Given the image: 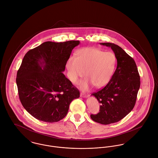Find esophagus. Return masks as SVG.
I'll return each mask as SVG.
<instances>
[{"mask_svg": "<svg viewBox=\"0 0 158 158\" xmlns=\"http://www.w3.org/2000/svg\"><path fill=\"white\" fill-rule=\"evenodd\" d=\"M80 96H81V97H82V98H87V97H88V95H86L85 94H82V93H81L80 94Z\"/></svg>", "mask_w": 158, "mask_h": 158, "instance_id": "obj_1", "label": "esophagus"}]
</instances>
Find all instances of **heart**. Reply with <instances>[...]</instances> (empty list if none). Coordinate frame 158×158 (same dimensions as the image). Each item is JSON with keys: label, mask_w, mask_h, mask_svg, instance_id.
Wrapping results in <instances>:
<instances>
[{"label": "heart", "mask_w": 158, "mask_h": 158, "mask_svg": "<svg viewBox=\"0 0 158 158\" xmlns=\"http://www.w3.org/2000/svg\"><path fill=\"white\" fill-rule=\"evenodd\" d=\"M116 62L115 56L111 52H104L95 48H84L77 51L76 57H71L68 60L66 68L69 78L74 84L85 74L87 76L81 83L82 89L86 90L92 85L102 88L110 81Z\"/></svg>", "instance_id": "b5f03b06"}]
</instances>
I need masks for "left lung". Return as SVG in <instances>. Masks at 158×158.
<instances>
[{
    "label": "left lung",
    "instance_id": "8db88e82",
    "mask_svg": "<svg viewBox=\"0 0 158 158\" xmlns=\"http://www.w3.org/2000/svg\"><path fill=\"white\" fill-rule=\"evenodd\" d=\"M100 44L111 48L117 66L109 82L92 94L100 103V109L90 117L95 122L109 125L119 122L133 109L140 85V76L134 60L122 48L110 43Z\"/></svg>",
    "mask_w": 158,
    "mask_h": 158
}]
</instances>
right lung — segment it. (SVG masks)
I'll return each instance as SVG.
<instances>
[{
    "instance_id": "add662e5",
    "label": "right lung",
    "mask_w": 158,
    "mask_h": 158,
    "mask_svg": "<svg viewBox=\"0 0 158 158\" xmlns=\"http://www.w3.org/2000/svg\"><path fill=\"white\" fill-rule=\"evenodd\" d=\"M79 41H46L29 50L17 72L21 102L40 121L57 122L66 115L71 102L80 92L63 74L72 50Z\"/></svg>"
}]
</instances>
